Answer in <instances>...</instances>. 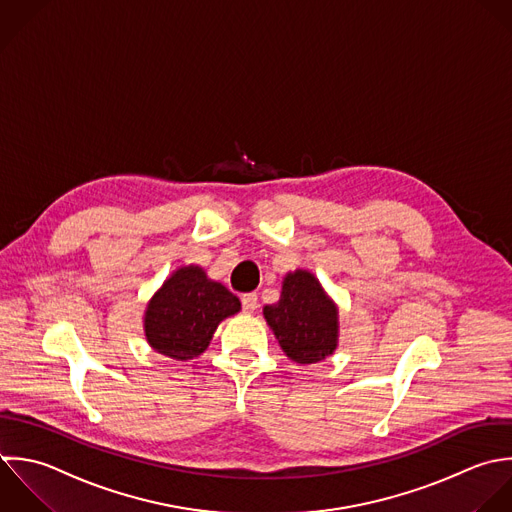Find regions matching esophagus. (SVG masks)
<instances>
[{
    "mask_svg": "<svg viewBox=\"0 0 512 512\" xmlns=\"http://www.w3.org/2000/svg\"><path fill=\"white\" fill-rule=\"evenodd\" d=\"M241 305H243V311L245 313H253L257 307H259V297L257 293H245L241 297Z\"/></svg>",
    "mask_w": 512,
    "mask_h": 512,
    "instance_id": "obj_1",
    "label": "esophagus"
}]
</instances>
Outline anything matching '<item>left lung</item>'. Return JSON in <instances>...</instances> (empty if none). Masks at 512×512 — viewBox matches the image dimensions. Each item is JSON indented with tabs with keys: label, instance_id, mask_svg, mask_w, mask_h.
I'll return each mask as SVG.
<instances>
[{
	"label": "left lung",
	"instance_id": "obj_1",
	"mask_svg": "<svg viewBox=\"0 0 512 512\" xmlns=\"http://www.w3.org/2000/svg\"><path fill=\"white\" fill-rule=\"evenodd\" d=\"M263 315L285 355L299 365L319 363L337 349L339 309L305 269L285 275L281 299L265 305Z\"/></svg>",
	"mask_w": 512,
	"mask_h": 512
}]
</instances>
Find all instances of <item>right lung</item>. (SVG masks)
Wrapping results in <instances>:
<instances>
[{
  "mask_svg": "<svg viewBox=\"0 0 512 512\" xmlns=\"http://www.w3.org/2000/svg\"><path fill=\"white\" fill-rule=\"evenodd\" d=\"M241 311V301L197 265L177 269L145 309L147 343L175 361L199 357L219 323Z\"/></svg>",
  "mask_w": 512,
  "mask_h": 512,
  "instance_id": "right-lung-1",
  "label": "right lung"
}]
</instances>
